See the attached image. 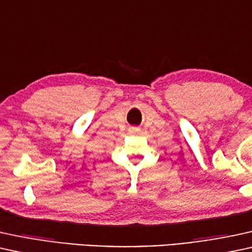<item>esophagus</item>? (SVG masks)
Instances as JSON below:
<instances>
[{"label": "esophagus", "mask_w": 252, "mask_h": 252, "mask_svg": "<svg viewBox=\"0 0 252 252\" xmlns=\"http://www.w3.org/2000/svg\"><path fill=\"white\" fill-rule=\"evenodd\" d=\"M132 131H135V132H137V131H138V129H137V128H132Z\"/></svg>", "instance_id": "34e87169"}]
</instances>
